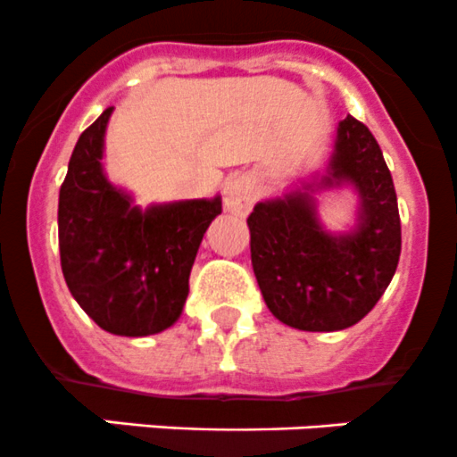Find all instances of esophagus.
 I'll list each match as a JSON object with an SVG mask.
<instances>
[{"label": "esophagus", "mask_w": 457, "mask_h": 457, "mask_svg": "<svg viewBox=\"0 0 457 457\" xmlns=\"http://www.w3.org/2000/svg\"><path fill=\"white\" fill-rule=\"evenodd\" d=\"M255 200V182L248 175H235L224 187V209L235 215H246Z\"/></svg>", "instance_id": "obj_1"}]
</instances>
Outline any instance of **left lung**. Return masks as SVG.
<instances>
[{
	"mask_svg": "<svg viewBox=\"0 0 457 457\" xmlns=\"http://www.w3.org/2000/svg\"><path fill=\"white\" fill-rule=\"evenodd\" d=\"M340 186L359 193V222L346 234H331L319 222L312 195ZM246 224L266 306L300 331H342L358 324L386 291L400 260L391 170L371 130L351 115L337 126L327 175L257 202Z\"/></svg>",
	"mask_w": 457,
	"mask_h": 457,
	"instance_id": "1",
	"label": "left lung"
}]
</instances>
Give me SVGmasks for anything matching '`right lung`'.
I'll return each mask as SVG.
<instances>
[{
	"label": "right lung",
	"mask_w": 457,
	"mask_h": 457,
	"mask_svg": "<svg viewBox=\"0 0 457 457\" xmlns=\"http://www.w3.org/2000/svg\"><path fill=\"white\" fill-rule=\"evenodd\" d=\"M106 108L75 144L60 188V257L71 295L112 336L144 337L173 327L188 297V278L222 197L139 209L108 182Z\"/></svg>",
	"instance_id": "obj_1"
}]
</instances>
